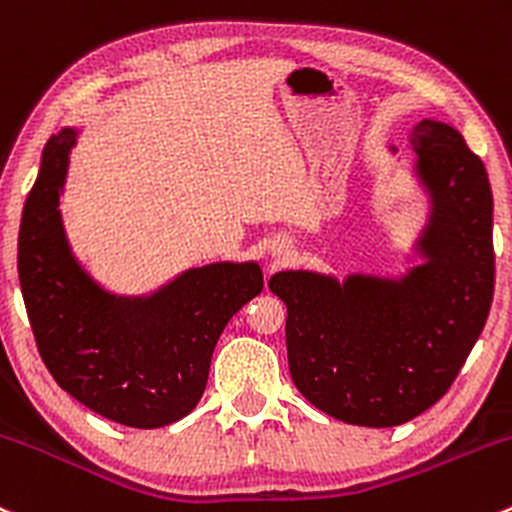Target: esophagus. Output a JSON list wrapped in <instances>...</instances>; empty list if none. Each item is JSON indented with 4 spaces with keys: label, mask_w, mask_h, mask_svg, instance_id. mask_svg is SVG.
Instances as JSON below:
<instances>
[{
    "label": "esophagus",
    "mask_w": 512,
    "mask_h": 512,
    "mask_svg": "<svg viewBox=\"0 0 512 512\" xmlns=\"http://www.w3.org/2000/svg\"><path fill=\"white\" fill-rule=\"evenodd\" d=\"M274 255H282V247H274Z\"/></svg>",
    "instance_id": "1"
}]
</instances>
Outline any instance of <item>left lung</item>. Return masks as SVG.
Returning a JSON list of instances; mask_svg holds the SVG:
<instances>
[{
  "label": "left lung",
  "mask_w": 512,
  "mask_h": 512,
  "mask_svg": "<svg viewBox=\"0 0 512 512\" xmlns=\"http://www.w3.org/2000/svg\"><path fill=\"white\" fill-rule=\"evenodd\" d=\"M417 176L432 196L402 279L279 272L289 373L321 412L358 427H397L441 400L486 326L496 282L493 193L483 161L444 122L412 129Z\"/></svg>",
  "instance_id": "left-lung-1"
}]
</instances>
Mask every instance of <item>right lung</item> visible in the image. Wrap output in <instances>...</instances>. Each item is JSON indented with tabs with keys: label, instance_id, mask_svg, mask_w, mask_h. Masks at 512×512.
<instances>
[{
	"label": "right lung",
	"instance_id": "1",
	"mask_svg": "<svg viewBox=\"0 0 512 512\" xmlns=\"http://www.w3.org/2000/svg\"><path fill=\"white\" fill-rule=\"evenodd\" d=\"M75 129L53 134L24 203L19 282L36 348L58 385L102 417L157 429L201 400L220 333L262 292L255 262L188 270L144 299L115 297L78 265L61 223Z\"/></svg>",
	"mask_w": 512,
	"mask_h": 512
}]
</instances>
